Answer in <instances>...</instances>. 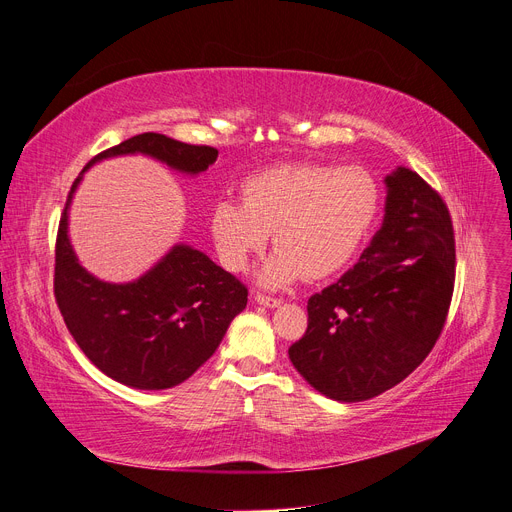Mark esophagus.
Listing matches in <instances>:
<instances>
[{"instance_id":"34e87169","label":"esophagus","mask_w":512,"mask_h":512,"mask_svg":"<svg viewBox=\"0 0 512 512\" xmlns=\"http://www.w3.org/2000/svg\"><path fill=\"white\" fill-rule=\"evenodd\" d=\"M255 300L263 306H267V309H274V306H280V298H274V296H267V294H255Z\"/></svg>"}]
</instances>
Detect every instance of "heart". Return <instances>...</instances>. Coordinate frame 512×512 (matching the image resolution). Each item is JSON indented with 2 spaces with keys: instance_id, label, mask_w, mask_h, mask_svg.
Instances as JSON below:
<instances>
[{
  "instance_id": "obj_1",
  "label": "heart",
  "mask_w": 512,
  "mask_h": 512,
  "mask_svg": "<svg viewBox=\"0 0 512 512\" xmlns=\"http://www.w3.org/2000/svg\"><path fill=\"white\" fill-rule=\"evenodd\" d=\"M243 201H216L210 230L220 261L241 271L271 232L278 247L259 271L265 286L323 280L360 249L381 210L379 183L366 168L286 164L243 183Z\"/></svg>"
}]
</instances>
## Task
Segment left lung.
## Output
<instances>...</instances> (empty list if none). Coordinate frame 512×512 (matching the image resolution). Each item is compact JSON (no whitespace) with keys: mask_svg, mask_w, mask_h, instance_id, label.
Listing matches in <instances>:
<instances>
[{"mask_svg":"<svg viewBox=\"0 0 512 512\" xmlns=\"http://www.w3.org/2000/svg\"><path fill=\"white\" fill-rule=\"evenodd\" d=\"M381 230L360 261L306 304L309 325L288 354L311 387L364 401L401 383L434 348L455 288V230L445 199L399 166Z\"/></svg>","mask_w":512,"mask_h":512,"instance_id":"obj_1","label":"left lung"}]
</instances>
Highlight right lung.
<instances>
[{
  "mask_svg": "<svg viewBox=\"0 0 512 512\" xmlns=\"http://www.w3.org/2000/svg\"><path fill=\"white\" fill-rule=\"evenodd\" d=\"M148 154L181 173L197 175L218 150L140 133L96 154L82 173L109 156ZM82 177L67 193L55 241L53 292L80 350L107 377L135 389H168L206 362L247 306L249 290L208 255L177 245L148 274L129 284L100 282L78 263L67 238V208Z\"/></svg>",
  "mask_w": 512,
  "mask_h": 512,
  "instance_id": "add662e5",
  "label": "right lung"
}]
</instances>
